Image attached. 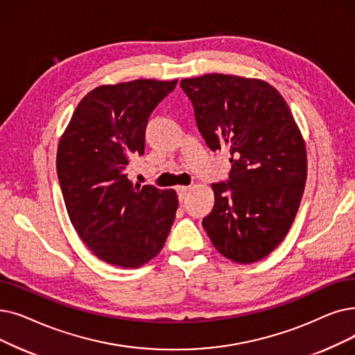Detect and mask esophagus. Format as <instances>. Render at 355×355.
<instances>
[{"instance_id": "esophagus-1", "label": "esophagus", "mask_w": 355, "mask_h": 355, "mask_svg": "<svg viewBox=\"0 0 355 355\" xmlns=\"http://www.w3.org/2000/svg\"><path fill=\"white\" fill-rule=\"evenodd\" d=\"M175 190H177V194H178V200H180V202H182V200L186 198V194H187V191H189V187H186V186H178Z\"/></svg>"}]
</instances>
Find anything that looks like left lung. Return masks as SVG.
Instances as JSON below:
<instances>
[{"mask_svg":"<svg viewBox=\"0 0 355 355\" xmlns=\"http://www.w3.org/2000/svg\"><path fill=\"white\" fill-rule=\"evenodd\" d=\"M211 150L227 146L229 180L213 182L203 227L226 258L250 264L280 245L296 218L306 148L287 103L261 80L207 73L180 83Z\"/></svg>","mask_w":355,"mask_h":355,"instance_id":"1","label":"left lung"}]
</instances>
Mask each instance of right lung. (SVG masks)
Here are the masks:
<instances>
[{
	"label": "right lung",
	"instance_id": "1",
	"mask_svg": "<svg viewBox=\"0 0 355 355\" xmlns=\"http://www.w3.org/2000/svg\"><path fill=\"white\" fill-rule=\"evenodd\" d=\"M177 80L97 87L80 101L59 141L56 171L69 219L104 263L137 268L159 254L174 223V190L133 186L128 168L145 152L153 109Z\"/></svg>",
	"mask_w": 355,
	"mask_h": 355
}]
</instances>
